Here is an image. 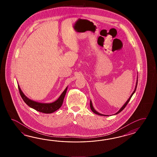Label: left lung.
I'll return each mask as SVG.
<instances>
[{"label": "left lung", "instance_id": "left-lung-1", "mask_svg": "<svg viewBox=\"0 0 157 157\" xmlns=\"http://www.w3.org/2000/svg\"><path fill=\"white\" fill-rule=\"evenodd\" d=\"M137 80H138V76H137V80H136V86H135V90L133 91V93H132V94L131 95L130 97V98L128 99V100L126 101V102L124 103V105L122 106V107H121L120 108V109L118 110V112H117L116 113L114 114V115H116V114H117L119 113H120L121 111H122V110H124V108L126 107V106L127 105V104L129 102V101L130 100L131 98V97H132V95H133V94L135 93V91L136 90V87L137 85ZM90 108H91V110L93 111V112L94 113L97 114L98 115H100V116H108V115H105V114H103L100 113H99V112H98L97 110H95V109H94V108L93 105V104H92V101H91V100H90Z\"/></svg>", "mask_w": 157, "mask_h": 157}]
</instances>
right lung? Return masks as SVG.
Segmentation results:
<instances>
[{"instance_id":"right-lung-1","label":"right lung","mask_w":157,"mask_h":157,"mask_svg":"<svg viewBox=\"0 0 157 157\" xmlns=\"http://www.w3.org/2000/svg\"><path fill=\"white\" fill-rule=\"evenodd\" d=\"M18 87L21 96L24 101L25 102V103L31 108L44 113H52L60 108L63 102L64 98L66 95L67 87H68L67 86L63 92L60 95V97H59V98L55 101L50 103H39L37 101H35L34 100H31L24 94L22 91L19 85H18Z\"/></svg>"}]
</instances>
